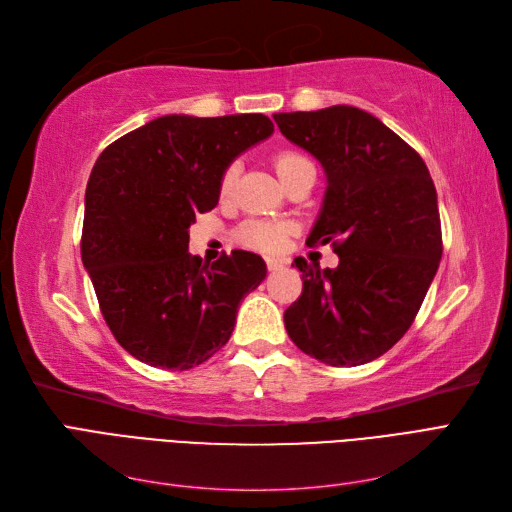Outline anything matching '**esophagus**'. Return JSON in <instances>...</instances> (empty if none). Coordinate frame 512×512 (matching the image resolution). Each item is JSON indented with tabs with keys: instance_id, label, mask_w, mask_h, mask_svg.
<instances>
[{
	"instance_id": "obj_1",
	"label": "esophagus",
	"mask_w": 512,
	"mask_h": 512,
	"mask_svg": "<svg viewBox=\"0 0 512 512\" xmlns=\"http://www.w3.org/2000/svg\"><path fill=\"white\" fill-rule=\"evenodd\" d=\"M286 265V260H282V258H273V256H269L267 258V267H269V271H277V269H282Z\"/></svg>"
}]
</instances>
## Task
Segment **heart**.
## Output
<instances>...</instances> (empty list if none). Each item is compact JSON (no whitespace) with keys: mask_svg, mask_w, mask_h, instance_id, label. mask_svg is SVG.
Segmentation results:
<instances>
[{"mask_svg":"<svg viewBox=\"0 0 512 512\" xmlns=\"http://www.w3.org/2000/svg\"><path fill=\"white\" fill-rule=\"evenodd\" d=\"M307 162L309 160L305 156H301L299 151H292V149H282L273 156L275 173L280 175L282 183H286L294 170ZM235 177H237V166L235 164L226 166V170L220 177L222 196H228L232 188H235ZM288 235H290V224L280 220H247L241 224L237 232V237L243 245L254 247V250H260V252H280L286 245Z\"/></svg>","mask_w":512,"mask_h":512,"instance_id":"obj_1","label":"heart"}]
</instances>
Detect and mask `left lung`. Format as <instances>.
Masks as SVG:
<instances>
[{"mask_svg":"<svg viewBox=\"0 0 512 512\" xmlns=\"http://www.w3.org/2000/svg\"><path fill=\"white\" fill-rule=\"evenodd\" d=\"M277 128L320 160L329 188L307 245L331 243L335 269L307 265L286 312L290 339L333 367L391 350L423 305L442 258L436 185L423 158L380 119L354 106L277 113Z\"/></svg>","mask_w":512,"mask_h":512,"instance_id":"1","label":"left lung"}]
</instances>
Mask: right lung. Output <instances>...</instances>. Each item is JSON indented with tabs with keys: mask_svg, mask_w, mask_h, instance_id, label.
<instances>
[{
	"mask_svg": "<svg viewBox=\"0 0 512 512\" xmlns=\"http://www.w3.org/2000/svg\"><path fill=\"white\" fill-rule=\"evenodd\" d=\"M273 132L267 115H166L108 145L85 192L81 258L119 346L151 367L205 363L232 335L258 254L188 252V228L220 198V177Z\"/></svg>",
	"mask_w": 512,
	"mask_h": 512,
	"instance_id": "right-lung-1",
	"label": "right lung"
}]
</instances>
